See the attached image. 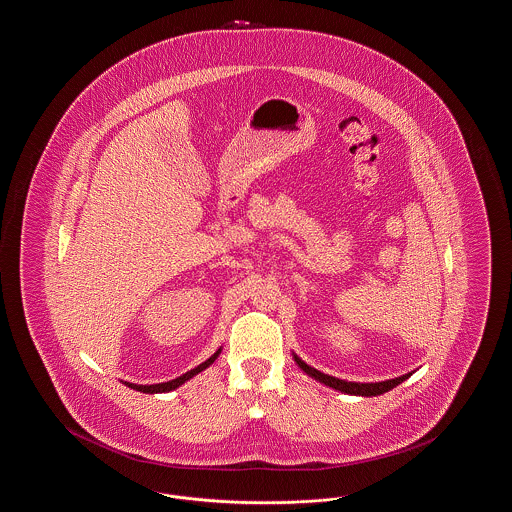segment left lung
<instances>
[{"mask_svg":"<svg viewBox=\"0 0 512 512\" xmlns=\"http://www.w3.org/2000/svg\"><path fill=\"white\" fill-rule=\"evenodd\" d=\"M293 359H295V363L297 366L305 372V374H309L311 378H315L317 382H322L324 386H330L332 390L341 391V393H349V395H363V397H376V395H382V393H386V391L393 390L395 386H399L401 382H405L409 376H413V372H409V374H403V376H399V378H391V380H386V382H370V384H361V382H347V380H340V378H334V376H328V374H324V372H320L317 368H313V366L307 365L305 361H301L297 355H293Z\"/></svg>","mask_w":512,"mask_h":512,"instance_id":"8db88e82","label":"left lung"}]
</instances>
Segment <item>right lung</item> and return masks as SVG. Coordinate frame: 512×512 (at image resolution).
Listing matches in <instances>:
<instances>
[{
	"label": "right lung",
	"mask_w": 512,
	"mask_h": 512,
	"mask_svg": "<svg viewBox=\"0 0 512 512\" xmlns=\"http://www.w3.org/2000/svg\"><path fill=\"white\" fill-rule=\"evenodd\" d=\"M220 355V349L215 353V355H211L205 363H201L199 366H195L192 368L190 372H186V374H182V376H178V378H174L171 382H163V384H151V386H138V384H130V382H124L130 390L142 391V393H167V391L176 390V388H180L184 382H188L190 378H194L195 374H199L201 370H205L207 366L213 365L215 361H217V357Z\"/></svg>",
	"instance_id": "obj_1"
}]
</instances>
